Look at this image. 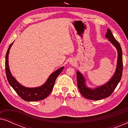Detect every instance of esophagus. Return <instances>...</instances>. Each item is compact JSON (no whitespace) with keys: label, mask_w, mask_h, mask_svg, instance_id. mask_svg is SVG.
<instances>
[{"label":"esophagus","mask_w":128,"mask_h":128,"mask_svg":"<svg viewBox=\"0 0 128 128\" xmlns=\"http://www.w3.org/2000/svg\"><path fill=\"white\" fill-rule=\"evenodd\" d=\"M75 64V60H73V59H72V60L70 61V64Z\"/></svg>","instance_id":"34e87169"}]
</instances>
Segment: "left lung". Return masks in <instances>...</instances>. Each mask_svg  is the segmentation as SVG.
I'll return each instance as SVG.
<instances>
[{"instance_id": "8db88e82", "label": "left lung", "mask_w": 128, "mask_h": 128, "mask_svg": "<svg viewBox=\"0 0 128 128\" xmlns=\"http://www.w3.org/2000/svg\"><path fill=\"white\" fill-rule=\"evenodd\" d=\"M106 37L114 45L118 52V60L116 70L113 76L107 83L101 86L94 88H90L86 86V80L83 74L79 72H77V82L79 92L84 97L92 100H100L111 96L120 82L122 78L123 70V61H122V52L120 43L113 36L111 30L107 29Z\"/></svg>"}]
</instances>
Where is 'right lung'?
Here are the masks:
<instances>
[{
    "instance_id": "obj_1",
    "label": "right lung",
    "mask_w": 128,
    "mask_h": 128,
    "mask_svg": "<svg viewBox=\"0 0 128 128\" xmlns=\"http://www.w3.org/2000/svg\"><path fill=\"white\" fill-rule=\"evenodd\" d=\"M13 42H13L8 47L6 55V60H5V69H6V77L8 83L13 87L17 94L22 100L26 101H36L45 99L51 92L54 88L55 80L59 74L62 72L64 67L63 66L52 73L49 76L48 80H46L45 84L41 86L34 87V88H28V87H24L20 84L12 76L10 71L9 66H8V54H9L10 48Z\"/></svg>"
}]
</instances>
